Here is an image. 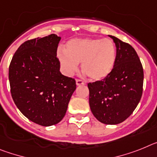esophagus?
Here are the masks:
<instances>
[{
    "label": "esophagus",
    "instance_id": "obj_1",
    "mask_svg": "<svg viewBox=\"0 0 157 157\" xmlns=\"http://www.w3.org/2000/svg\"><path fill=\"white\" fill-rule=\"evenodd\" d=\"M76 84L77 86H80V85H84V82H83L82 80H76Z\"/></svg>",
    "mask_w": 157,
    "mask_h": 157
}]
</instances>
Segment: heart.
<instances>
[{
  "label": "heart",
  "instance_id": "b5f03b06",
  "mask_svg": "<svg viewBox=\"0 0 157 157\" xmlns=\"http://www.w3.org/2000/svg\"><path fill=\"white\" fill-rule=\"evenodd\" d=\"M57 57L65 74L72 76L81 69L92 80H102L111 74L117 59L115 44L109 39H73Z\"/></svg>",
  "mask_w": 157,
  "mask_h": 157
}]
</instances>
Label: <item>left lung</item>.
Returning <instances> with one entry per match:
<instances>
[{
  "instance_id": "1",
  "label": "left lung",
  "mask_w": 157,
  "mask_h": 157,
  "mask_svg": "<svg viewBox=\"0 0 157 157\" xmlns=\"http://www.w3.org/2000/svg\"><path fill=\"white\" fill-rule=\"evenodd\" d=\"M117 59L108 77L89 83V105L95 118L107 125H116L126 119L141 100L144 72L135 50L113 35Z\"/></svg>"
}]
</instances>
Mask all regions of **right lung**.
<instances>
[{
  "label": "right lung",
  "mask_w": 157,
  "mask_h": 157,
  "mask_svg": "<svg viewBox=\"0 0 157 157\" xmlns=\"http://www.w3.org/2000/svg\"><path fill=\"white\" fill-rule=\"evenodd\" d=\"M61 37L51 34L24 42L9 70L11 94L20 112L31 122L50 126L62 121L76 90L74 79L60 72L57 50Z\"/></svg>",
  "instance_id": "obj_1"
}]
</instances>
